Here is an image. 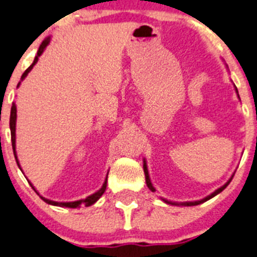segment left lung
<instances>
[{
  "label": "left lung",
  "instance_id": "1",
  "mask_svg": "<svg viewBox=\"0 0 257 257\" xmlns=\"http://www.w3.org/2000/svg\"><path fill=\"white\" fill-rule=\"evenodd\" d=\"M237 90V89H236ZM144 173H145V180H147V185H148V187L150 188V190H152L153 192L155 191V188L153 187V185H152V182H150V178H149V173H148V168H147V162L144 161ZM233 178V177H232ZM232 178H230L229 181H228L227 183H225L224 186H222V187L220 188H218V190H216V191H214L213 194L211 195H209V196H206L205 199H202V200H199V201H190V202H180V204H178V202H172V201H168V200H163L164 202H167V204H171V205H185V206H194V205H199V204H201V202H205V201H208L209 199H211V197H214L215 196V195H218L219 194V192H222L223 190H224L225 187H227L228 185H229V182L230 181H232Z\"/></svg>",
  "mask_w": 257,
  "mask_h": 257
}]
</instances>
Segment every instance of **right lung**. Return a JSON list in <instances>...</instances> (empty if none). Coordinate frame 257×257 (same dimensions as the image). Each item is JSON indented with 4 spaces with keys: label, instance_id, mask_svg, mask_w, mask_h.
Listing matches in <instances>:
<instances>
[{
    "label": "right lung",
    "instance_id": "right-lung-1",
    "mask_svg": "<svg viewBox=\"0 0 257 257\" xmlns=\"http://www.w3.org/2000/svg\"><path fill=\"white\" fill-rule=\"evenodd\" d=\"M48 43H49V38H47V39H44V41H43V43L41 44V47H39V49H38V53H37V56H35L34 62H33L32 65H30L29 67H28V69L25 70V72H24V74H23V76H21V80L25 79V76H27V75L29 74L30 70L33 69V66H34L35 63L38 62V57H39V56H41L42 53H43L44 48H46V47L48 46ZM15 124H16V105H15V104H13V107H11V114H10L11 143H13L14 155H15L16 163H18V166H19V161H18V157H16V152H15ZM19 167H20V166H19ZM107 176H108V175H107ZM30 186H32V187H33L32 183H30ZM105 187H107V178H105L104 183H103L102 188H100L99 191H96L95 194L90 195V196H88V197H86V199H84V200H79V201H72V202H57V201H52V200H48V199H44V197H42V196H41V197H42V199L44 200V201L47 202V204H51V205L62 206V208H74V209H75V208H79L80 204H84V205H85V206H90V205H93L94 202H95L96 200L99 199V197L102 196L103 194H104ZM33 190H34V191H35V188H34V187H33ZM35 192H37V191H35Z\"/></svg>",
    "mask_w": 257,
    "mask_h": 257
}]
</instances>
